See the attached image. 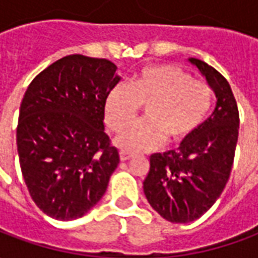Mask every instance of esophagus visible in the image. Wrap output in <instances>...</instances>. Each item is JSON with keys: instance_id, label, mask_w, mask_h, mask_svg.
Returning a JSON list of instances; mask_svg holds the SVG:
<instances>
[{"instance_id": "34e87169", "label": "esophagus", "mask_w": 258, "mask_h": 258, "mask_svg": "<svg viewBox=\"0 0 258 258\" xmlns=\"http://www.w3.org/2000/svg\"><path fill=\"white\" fill-rule=\"evenodd\" d=\"M130 159H133V155H130L127 152H120V160L121 162H127Z\"/></svg>"}]
</instances>
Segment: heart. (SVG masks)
<instances>
[{"label": "heart", "mask_w": 258, "mask_h": 258, "mask_svg": "<svg viewBox=\"0 0 258 258\" xmlns=\"http://www.w3.org/2000/svg\"><path fill=\"white\" fill-rule=\"evenodd\" d=\"M213 91L195 81L188 72L174 64H153L141 69L128 85L114 87L105 99L109 128L120 133L145 106V120L125 130L114 144L130 153L152 151L168 140L188 141L210 112Z\"/></svg>", "instance_id": "heart-1"}]
</instances>
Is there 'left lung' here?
<instances>
[{"label": "left lung", "instance_id": "1", "mask_svg": "<svg viewBox=\"0 0 258 258\" xmlns=\"http://www.w3.org/2000/svg\"><path fill=\"white\" fill-rule=\"evenodd\" d=\"M198 68L216 95V109L177 151L155 153L144 181L153 210L170 222L186 224L216 203L229 178L239 134V112L231 85L216 69L199 59Z\"/></svg>", "mask_w": 258, "mask_h": 258}]
</instances>
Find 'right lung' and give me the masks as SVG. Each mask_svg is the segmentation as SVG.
<instances>
[{
	"label": "right lung",
	"instance_id": "add662e5",
	"mask_svg": "<svg viewBox=\"0 0 258 258\" xmlns=\"http://www.w3.org/2000/svg\"><path fill=\"white\" fill-rule=\"evenodd\" d=\"M107 59L69 55L33 80L16 144L31 199L55 220L83 217L105 195L120 162L105 133V99L120 81Z\"/></svg>",
	"mask_w": 258,
	"mask_h": 258
}]
</instances>
